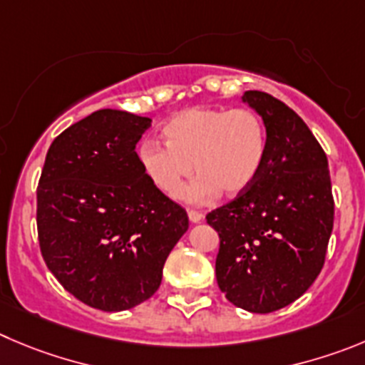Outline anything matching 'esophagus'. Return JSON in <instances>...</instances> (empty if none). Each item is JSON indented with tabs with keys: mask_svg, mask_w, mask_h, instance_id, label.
<instances>
[{
	"mask_svg": "<svg viewBox=\"0 0 365 365\" xmlns=\"http://www.w3.org/2000/svg\"><path fill=\"white\" fill-rule=\"evenodd\" d=\"M187 214H189V220L192 221V223H200V221L203 220V214L198 212V210H192V209H190Z\"/></svg>",
	"mask_w": 365,
	"mask_h": 365,
	"instance_id": "esophagus-1",
	"label": "esophagus"
}]
</instances>
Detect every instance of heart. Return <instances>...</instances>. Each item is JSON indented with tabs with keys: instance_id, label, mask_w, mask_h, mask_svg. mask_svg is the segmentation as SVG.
<instances>
[{
	"instance_id": "obj_1",
	"label": "heart",
	"mask_w": 365,
	"mask_h": 365,
	"mask_svg": "<svg viewBox=\"0 0 365 365\" xmlns=\"http://www.w3.org/2000/svg\"><path fill=\"white\" fill-rule=\"evenodd\" d=\"M163 136L165 144L142 142L138 158L151 182L171 198L196 169L200 178L182 194L190 203L220 192L241 194L259 176L268 155L267 124L245 108H190L163 125Z\"/></svg>"
}]
</instances>
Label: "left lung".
Listing matches in <instances>:
<instances>
[{"instance_id": "left-lung-1", "label": "left lung", "mask_w": 365, "mask_h": 365, "mask_svg": "<svg viewBox=\"0 0 365 365\" xmlns=\"http://www.w3.org/2000/svg\"><path fill=\"white\" fill-rule=\"evenodd\" d=\"M243 102L267 124V160L254 183L207 214V223L220 236L216 279L225 297L270 313L321 274L335 203L328 158L304 120L264 91H245Z\"/></svg>"}]
</instances>
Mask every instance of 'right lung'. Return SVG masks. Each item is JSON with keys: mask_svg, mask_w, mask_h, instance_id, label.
I'll use <instances>...</instances> for the list:
<instances>
[{"mask_svg": "<svg viewBox=\"0 0 365 365\" xmlns=\"http://www.w3.org/2000/svg\"><path fill=\"white\" fill-rule=\"evenodd\" d=\"M151 118L98 110L50 145L37 185V236L57 281L91 308L148 301L189 229L183 207L151 182L136 142Z\"/></svg>", "mask_w": 365, "mask_h": 365, "instance_id": "1", "label": "right lung"}]
</instances>
